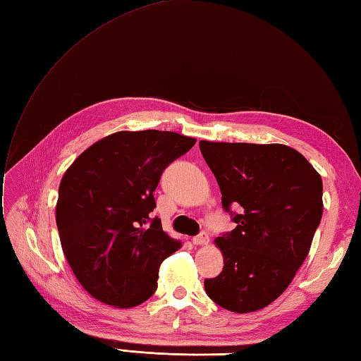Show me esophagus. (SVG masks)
I'll return each mask as SVG.
<instances>
[{
    "label": "esophagus",
    "mask_w": 361,
    "mask_h": 361,
    "mask_svg": "<svg viewBox=\"0 0 361 361\" xmlns=\"http://www.w3.org/2000/svg\"><path fill=\"white\" fill-rule=\"evenodd\" d=\"M208 241H210V236H208L207 231H202V233H199L197 236L193 238V244L196 245H205L208 244Z\"/></svg>",
    "instance_id": "34e87169"
}]
</instances>
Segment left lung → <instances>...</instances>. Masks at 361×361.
<instances>
[{
    "mask_svg": "<svg viewBox=\"0 0 361 361\" xmlns=\"http://www.w3.org/2000/svg\"><path fill=\"white\" fill-rule=\"evenodd\" d=\"M199 148L236 224L216 238L224 269L205 279V292L236 314L266 307L289 287L310 250L323 216L322 178L298 151L279 143L201 140Z\"/></svg>",
    "mask_w": 361,
    "mask_h": 361,
    "instance_id": "left-lung-1",
    "label": "left lung"
}]
</instances>
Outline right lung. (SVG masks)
<instances>
[{
    "mask_svg": "<svg viewBox=\"0 0 361 361\" xmlns=\"http://www.w3.org/2000/svg\"><path fill=\"white\" fill-rule=\"evenodd\" d=\"M171 131H120L94 143L65 173L57 228L69 266L87 293L134 307L157 289L159 267L180 243L151 216L165 168L193 148Z\"/></svg>",
    "mask_w": 361,
    "mask_h": 361,
    "instance_id": "add662e5",
    "label": "right lung"
}]
</instances>
